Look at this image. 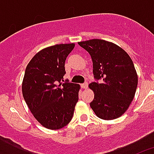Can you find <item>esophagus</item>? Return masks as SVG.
Segmentation results:
<instances>
[{"label":"esophagus","mask_w":154,"mask_h":154,"mask_svg":"<svg viewBox=\"0 0 154 154\" xmlns=\"http://www.w3.org/2000/svg\"><path fill=\"white\" fill-rule=\"evenodd\" d=\"M82 87L83 88V89H87L88 88V82H85L82 85Z\"/></svg>","instance_id":"34e87169"}]
</instances>
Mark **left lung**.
I'll return each instance as SVG.
<instances>
[{"mask_svg": "<svg viewBox=\"0 0 154 154\" xmlns=\"http://www.w3.org/2000/svg\"><path fill=\"white\" fill-rule=\"evenodd\" d=\"M91 55L93 75L102 82H92L90 106L98 117L112 120L123 115L133 101L138 76L130 55L112 42L92 39L79 42Z\"/></svg>", "mask_w": 154, "mask_h": 154, "instance_id": "1", "label": "left lung"}]
</instances>
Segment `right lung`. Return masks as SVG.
<instances>
[{
    "label": "right lung",
    "instance_id": "obj_1",
    "mask_svg": "<svg viewBox=\"0 0 154 154\" xmlns=\"http://www.w3.org/2000/svg\"><path fill=\"white\" fill-rule=\"evenodd\" d=\"M75 47L60 44L41 50L27 65L22 94L34 117L44 127L59 130L72 119L80 85L62 83L65 62Z\"/></svg>",
    "mask_w": 154,
    "mask_h": 154
}]
</instances>
